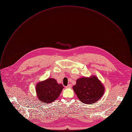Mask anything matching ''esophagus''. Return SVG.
<instances>
[{
  "label": "esophagus",
  "instance_id": "34e87169",
  "mask_svg": "<svg viewBox=\"0 0 132 132\" xmlns=\"http://www.w3.org/2000/svg\"><path fill=\"white\" fill-rule=\"evenodd\" d=\"M66 88H71V85L70 84H69V85H68L66 87Z\"/></svg>",
  "mask_w": 132,
  "mask_h": 132
}]
</instances>
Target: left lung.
Wrapping results in <instances>:
<instances>
[{"instance_id":"obj_1","label":"left lung","mask_w":132,"mask_h":132,"mask_svg":"<svg viewBox=\"0 0 132 132\" xmlns=\"http://www.w3.org/2000/svg\"><path fill=\"white\" fill-rule=\"evenodd\" d=\"M73 89L79 100L87 104L97 102L104 92L103 85L96 76L78 79Z\"/></svg>"}]
</instances>
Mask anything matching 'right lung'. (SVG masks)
<instances>
[{
  "instance_id": "right-lung-1",
  "label": "right lung",
  "mask_w": 132,
  "mask_h": 132,
  "mask_svg": "<svg viewBox=\"0 0 132 132\" xmlns=\"http://www.w3.org/2000/svg\"><path fill=\"white\" fill-rule=\"evenodd\" d=\"M64 87L54 78H48L39 82L36 86V92L39 100L44 103H51L60 96Z\"/></svg>"
}]
</instances>
